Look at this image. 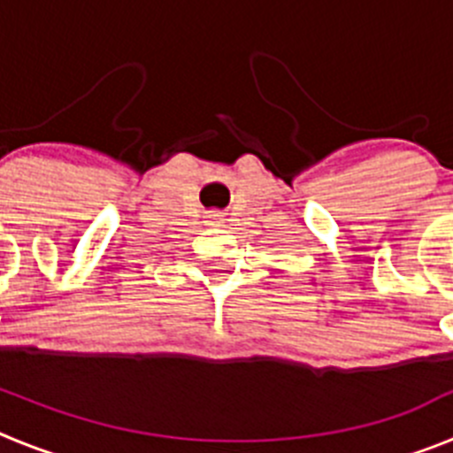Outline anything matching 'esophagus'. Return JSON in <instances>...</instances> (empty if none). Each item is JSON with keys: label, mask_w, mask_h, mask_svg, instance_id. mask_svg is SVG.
Masks as SVG:
<instances>
[{"label": "esophagus", "mask_w": 453, "mask_h": 453, "mask_svg": "<svg viewBox=\"0 0 453 453\" xmlns=\"http://www.w3.org/2000/svg\"><path fill=\"white\" fill-rule=\"evenodd\" d=\"M224 215L219 211H208L206 213V226H222Z\"/></svg>", "instance_id": "1"}]
</instances>
